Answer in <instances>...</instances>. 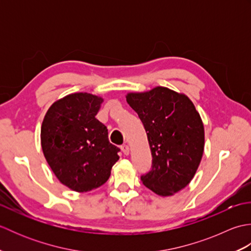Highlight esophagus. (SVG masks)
I'll return each instance as SVG.
<instances>
[{
    "label": "esophagus",
    "mask_w": 251,
    "mask_h": 251,
    "mask_svg": "<svg viewBox=\"0 0 251 251\" xmlns=\"http://www.w3.org/2000/svg\"><path fill=\"white\" fill-rule=\"evenodd\" d=\"M121 150H122L123 153L125 154V155H128V154H129V147L127 145H123L121 147Z\"/></svg>",
    "instance_id": "esophagus-1"
}]
</instances>
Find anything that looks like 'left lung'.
I'll return each mask as SVG.
<instances>
[{"mask_svg":"<svg viewBox=\"0 0 251 251\" xmlns=\"http://www.w3.org/2000/svg\"><path fill=\"white\" fill-rule=\"evenodd\" d=\"M126 100L141 120L152 154V169L142 183L159 196H172L193 179L201 161L205 130L188 96L157 86L129 93Z\"/></svg>","mask_w":251,"mask_h":251,"instance_id":"8db88e82","label":"left lung"}]
</instances>
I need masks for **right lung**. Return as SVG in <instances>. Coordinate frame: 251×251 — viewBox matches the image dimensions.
<instances>
[{
    "label": "right lung",
    "instance_id": "right-lung-1",
    "mask_svg": "<svg viewBox=\"0 0 251 251\" xmlns=\"http://www.w3.org/2000/svg\"><path fill=\"white\" fill-rule=\"evenodd\" d=\"M103 102L99 96L75 93L55 101L41 127L44 156L60 182L75 192H88L106 182L120 149L106 127L96 119Z\"/></svg>",
    "mask_w": 251,
    "mask_h": 251
}]
</instances>
